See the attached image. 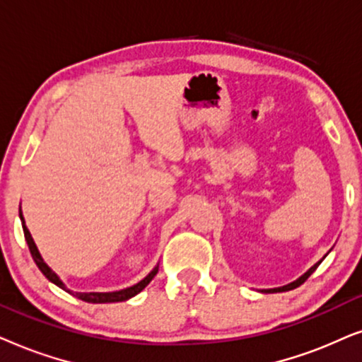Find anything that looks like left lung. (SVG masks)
Returning a JSON list of instances; mask_svg holds the SVG:
<instances>
[{
	"label": "left lung",
	"instance_id": "1",
	"mask_svg": "<svg viewBox=\"0 0 362 362\" xmlns=\"http://www.w3.org/2000/svg\"><path fill=\"white\" fill-rule=\"evenodd\" d=\"M320 263H321V262H320ZM320 263H316L315 267H311L310 269H308V272H306L305 274H303L301 278H298L296 281L290 283V285H286V286H281V288H274V290H263V291H264V293H274V291H290V290H293V288H298V286H300V285H303V283H305L306 279L310 278L313 273H315V269H316L317 267H320Z\"/></svg>",
	"mask_w": 362,
	"mask_h": 362
}]
</instances>
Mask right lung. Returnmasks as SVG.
Instances as JSON below:
<instances>
[{
    "mask_svg": "<svg viewBox=\"0 0 362 362\" xmlns=\"http://www.w3.org/2000/svg\"><path fill=\"white\" fill-rule=\"evenodd\" d=\"M19 218H21L23 231H24V238H26L28 247H30L31 257H33V259H35V263L37 264V268H40L41 272H42V274H45V276H46L47 279H49V281L54 283V285H57L59 288H62V290H64V291L71 293V295L77 296V298H79V300H83V301H86V303H115V301H125V300H129V298L136 296L137 293H141V291L144 290V288H146V286L148 285V283L152 281V278L156 276L157 272H158V267H156V268L152 269L151 273L147 274L146 278L142 279V281H139L137 285H134V286H131V288H125V290H120V291H114V293H72L71 290H67V288H66L64 285H62V281H61L59 278H57V274H56L54 272H51V268L47 267V264H46L45 262H42L41 255H40V252H37V248H36L35 240H33L30 230H28L26 225H24V218H23L21 214H19Z\"/></svg>",
    "mask_w": 362,
    "mask_h": 362,
    "instance_id": "1",
    "label": "right lung"
}]
</instances>
